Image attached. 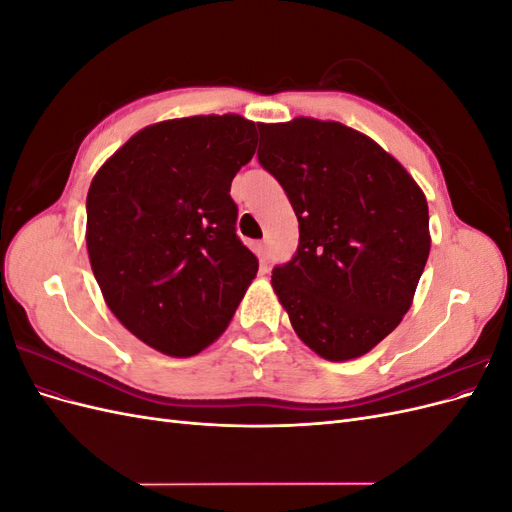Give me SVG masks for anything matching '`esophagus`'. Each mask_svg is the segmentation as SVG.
Masks as SVG:
<instances>
[{
	"label": "esophagus",
	"instance_id": "1",
	"mask_svg": "<svg viewBox=\"0 0 512 512\" xmlns=\"http://www.w3.org/2000/svg\"><path fill=\"white\" fill-rule=\"evenodd\" d=\"M256 250H258V256L262 262L269 260V243L267 241H258L256 243Z\"/></svg>",
	"mask_w": 512,
	"mask_h": 512
}]
</instances>
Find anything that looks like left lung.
<instances>
[{
    "label": "left lung",
    "mask_w": 512,
    "mask_h": 512,
    "mask_svg": "<svg viewBox=\"0 0 512 512\" xmlns=\"http://www.w3.org/2000/svg\"><path fill=\"white\" fill-rule=\"evenodd\" d=\"M258 130V160L299 220L297 254L273 269V290L307 348L359 359L412 305L431 247L427 198L391 153L344 123L297 117Z\"/></svg>",
    "instance_id": "obj_1"
}]
</instances>
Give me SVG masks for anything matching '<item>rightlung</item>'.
I'll return each instance as SVG.
<instances>
[{
  "mask_svg": "<svg viewBox=\"0 0 512 512\" xmlns=\"http://www.w3.org/2000/svg\"><path fill=\"white\" fill-rule=\"evenodd\" d=\"M254 143L241 115L151 123L89 185L91 271L115 318L153 350L192 356L213 344L258 273L230 198Z\"/></svg>",
  "mask_w": 512,
  "mask_h": 512,
  "instance_id": "obj_1",
  "label": "right lung"
}]
</instances>
